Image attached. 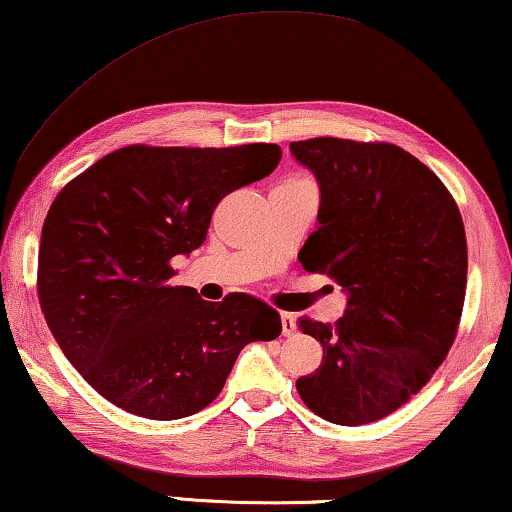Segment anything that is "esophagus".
Here are the masks:
<instances>
[{"instance_id":"esophagus-1","label":"esophagus","mask_w":512,"mask_h":512,"mask_svg":"<svg viewBox=\"0 0 512 512\" xmlns=\"http://www.w3.org/2000/svg\"><path fill=\"white\" fill-rule=\"evenodd\" d=\"M282 319V335H294L296 333V322H294V315H289V312H282L280 315Z\"/></svg>"}]
</instances>
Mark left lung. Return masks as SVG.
Wrapping results in <instances>:
<instances>
[{
  "label": "left lung",
  "mask_w": 512,
  "mask_h": 512,
  "mask_svg": "<svg viewBox=\"0 0 512 512\" xmlns=\"http://www.w3.org/2000/svg\"><path fill=\"white\" fill-rule=\"evenodd\" d=\"M289 151L319 183L317 230L299 262L347 294L335 324L299 319L324 363L296 391L329 423L379 421L453 345L467 289L462 216L437 174L395 144L312 137Z\"/></svg>",
  "instance_id": "1"
}]
</instances>
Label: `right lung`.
<instances>
[{
	"instance_id": "obj_1",
	"label": "right lung",
	"mask_w": 512,
	"mask_h": 512,
	"mask_svg": "<svg viewBox=\"0 0 512 512\" xmlns=\"http://www.w3.org/2000/svg\"><path fill=\"white\" fill-rule=\"evenodd\" d=\"M280 156L278 144H133L61 188L41 232L38 299L61 352L105 400L151 421L193 416L248 342L278 338L264 301H204L172 285L170 262L200 248L218 202L269 177Z\"/></svg>"
}]
</instances>
